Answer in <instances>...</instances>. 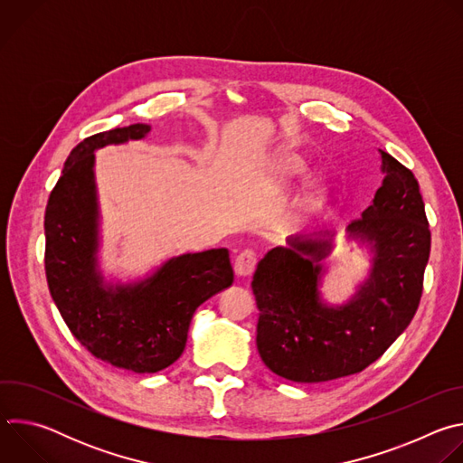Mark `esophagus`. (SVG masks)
Wrapping results in <instances>:
<instances>
[{"mask_svg": "<svg viewBox=\"0 0 463 463\" xmlns=\"http://www.w3.org/2000/svg\"><path fill=\"white\" fill-rule=\"evenodd\" d=\"M256 261H258V258H256V252H254V250H250V249L241 250V252L236 256V260H234V273H236L238 277H241V279L252 275V271H254V268H256Z\"/></svg>", "mask_w": 463, "mask_h": 463, "instance_id": "34e87169", "label": "esophagus"}]
</instances>
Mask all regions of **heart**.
Here are the masks:
<instances>
[{
    "instance_id": "heart-1",
    "label": "heart",
    "mask_w": 463,
    "mask_h": 463,
    "mask_svg": "<svg viewBox=\"0 0 463 463\" xmlns=\"http://www.w3.org/2000/svg\"><path fill=\"white\" fill-rule=\"evenodd\" d=\"M307 163L293 150L277 152L268 166V183L275 190H284L295 184L300 177L307 174ZM329 195V186L324 177H311L306 183L304 194L300 197V209L306 213L320 209Z\"/></svg>"
}]
</instances>
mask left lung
Returning <instances> with one entry per match:
<instances>
[{"instance_id": "obj_1", "label": "left lung", "mask_w": 463, "mask_h": 463, "mask_svg": "<svg viewBox=\"0 0 463 463\" xmlns=\"http://www.w3.org/2000/svg\"><path fill=\"white\" fill-rule=\"evenodd\" d=\"M381 152L384 174L372 203L346 227L370 254V273L345 304H327L320 286L335 232L289 236L258 263V354L295 383L357 373L377 361L411 324L423 291L430 231L414 174Z\"/></svg>"}]
</instances>
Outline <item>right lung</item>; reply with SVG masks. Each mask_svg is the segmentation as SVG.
<instances>
[{"label":"right lung","instance_id":"1","mask_svg":"<svg viewBox=\"0 0 463 463\" xmlns=\"http://www.w3.org/2000/svg\"><path fill=\"white\" fill-rule=\"evenodd\" d=\"M150 129L141 122L115 128L73 148L49 195L43 223L47 284L63 322L97 359L136 373L175 363L194 311L234 280L227 249L172 256L134 282L104 279L95 152L141 141Z\"/></svg>","mask_w":463,"mask_h":463}]
</instances>
